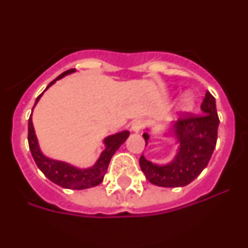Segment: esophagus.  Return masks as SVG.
Returning a JSON list of instances; mask_svg holds the SVG:
<instances>
[{"mask_svg": "<svg viewBox=\"0 0 248 248\" xmlns=\"http://www.w3.org/2000/svg\"><path fill=\"white\" fill-rule=\"evenodd\" d=\"M143 126H144L143 120H140V119L134 120V122H133V124H131V131H134V133H139V131L143 129Z\"/></svg>", "mask_w": 248, "mask_h": 248, "instance_id": "obj_1", "label": "esophagus"}]
</instances>
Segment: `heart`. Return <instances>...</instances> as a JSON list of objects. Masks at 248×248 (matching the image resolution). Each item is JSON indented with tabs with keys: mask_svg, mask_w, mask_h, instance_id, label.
<instances>
[{
	"mask_svg": "<svg viewBox=\"0 0 248 248\" xmlns=\"http://www.w3.org/2000/svg\"><path fill=\"white\" fill-rule=\"evenodd\" d=\"M195 105H196V98H195L194 94L191 92H186L185 94L183 95V105H181V108H183L184 111H190L195 108Z\"/></svg>",
	"mask_w": 248,
	"mask_h": 248,
	"instance_id": "obj_1",
	"label": "heart"
}]
</instances>
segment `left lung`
<instances>
[{
	"label": "left lung",
	"instance_id": "8db88e82",
	"mask_svg": "<svg viewBox=\"0 0 248 248\" xmlns=\"http://www.w3.org/2000/svg\"><path fill=\"white\" fill-rule=\"evenodd\" d=\"M202 115L179 119L169 125L166 137H171L177 144L176 154L166 164L151 163L141 155L140 169L149 183L161 187H181L189 185L207 166L217 140L218 117L216 100L210 92H206L201 104ZM150 129L144 131L145 145H148Z\"/></svg>",
	"mask_w": 248,
	"mask_h": 248
}]
</instances>
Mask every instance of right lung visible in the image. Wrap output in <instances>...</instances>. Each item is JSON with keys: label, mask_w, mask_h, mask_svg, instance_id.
<instances>
[{"label": "right lung", "mask_w": 248, "mask_h": 248, "mask_svg": "<svg viewBox=\"0 0 248 248\" xmlns=\"http://www.w3.org/2000/svg\"><path fill=\"white\" fill-rule=\"evenodd\" d=\"M73 72L74 69H69V71L64 72V73L57 77L53 82H50L47 85V88L45 89V92L49 88L50 85H53L57 80L62 79L65 76L72 74ZM42 94L36 99L34 107L39 102ZM33 109H32V111H33ZM129 134L130 133L128 130H123L104 138V140H103L104 150L100 153V156L98 157L95 164L93 166H91V168L80 169L74 165H71L69 163H65V161L54 160L46 156L42 153V150H41V148H39L38 139H37L36 131H34L33 128V123H32V114H31L30 120H28V145H30L31 154L33 156L38 169L52 183L62 186L64 189L71 190H84L99 185L103 181V179H104V175L107 174V170H108V165L110 163L111 156L115 154V151L120 148V145L128 139Z\"/></svg>", "instance_id": "obj_1"}]
</instances>
